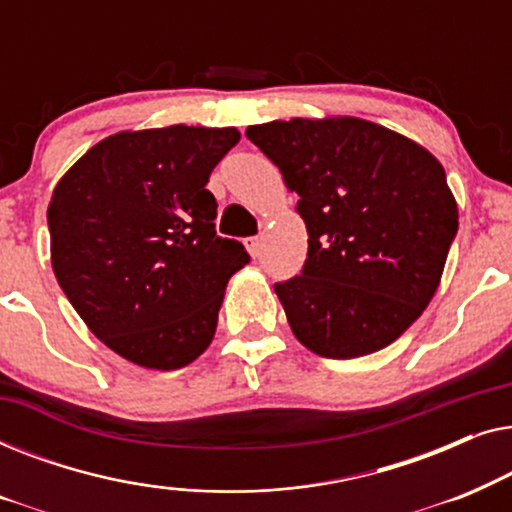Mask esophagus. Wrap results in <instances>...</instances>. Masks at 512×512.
Segmentation results:
<instances>
[{
  "label": "esophagus",
  "instance_id": "esophagus-1",
  "mask_svg": "<svg viewBox=\"0 0 512 512\" xmlns=\"http://www.w3.org/2000/svg\"><path fill=\"white\" fill-rule=\"evenodd\" d=\"M244 247H247L249 254L256 258L261 254V237H247V240H244Z\"/></svg>",
  "mask_w": 512,
  "mask_h": 512
}]
</instances>
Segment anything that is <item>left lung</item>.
Segmentation results:
<instances>
[{
  "label": "left lung",
  "mask_w": 512,
  "mask_h": 512,
  "mask_svg": "<svg viewBox=\"0 0 512 512\" xmlns=\"http://www.w3.org/2000/svg\"><path fill=\"white\" fill-rule=\"evenodd\" d=\"M247 137L298 193L303 272L275 284L298 342L356 359L401 338L431 303L459 228L440 160L354 116L249 125Z\"/></svg>",
  "instance_id": "left-lung-1"
}]
</instances>
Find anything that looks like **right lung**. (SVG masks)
Returning <instances> with one entry per match:
<instances>
[{
  "label": "right lung",
  "instance_id": "obj_1",
  "mask_svg": "<svg viewBox=\"0 0 512 512\" xmlns=\"http://www.w3.org/2000/svg\"><path fill=\"white\" fill-rule=\"evenodd\" d=\"M237 142L235 128L123 130L53 188L55 279L95 338L130 363L177 370L214 340L228 279L249 254L216 235L205 186Z\"/></svg>",
  "mask_w": 512,
  "mask_h": 512
}]
</instances>
